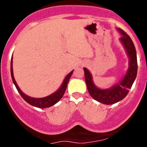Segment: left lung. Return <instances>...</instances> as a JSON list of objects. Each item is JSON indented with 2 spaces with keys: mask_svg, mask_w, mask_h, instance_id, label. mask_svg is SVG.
<instances>
[{
  "mask_svg": "<svg viewBox=\"0 0 147 147\" xmlns=\"http://www.w3.org/2000/svg\"><path fill=\"white\" fill-rule=\"evenodd\" d=\"M117 30L121 34L120 41L124 45L129 57V67L122 80L111 88L107 89H100L94 85L93 77L90 71L86 67L83 68L85 71L87 88L90 95L97 102L105 105H113L125 98L137 76V54L134 43L129 35L127 34L121 28H117Z\"/></svg>",
  "mask_w": 147,
  "mask_h": 147,
  "instance_id": "obj_1",
  "label": "left lung"
}]
</instances>
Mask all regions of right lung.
<instances>
[{
	"label": "right lung",
	"instance_id": "1",
	"mask_svg": "<svg viewBox=\"0 0 147 147\" xmlns=\"http://www.w3.org/2000/svg\"><path fill=\"white\" fill-rule=\"evenodd\" d=\"M73 71H74L70 72L69 74L65 76L64 81H63L62 84L61 85L60 88H59L57 91L53 93L52 94L49 95L48 96L43 97V98H33V97L28 96L26 94H25V93H23L21 90L20 89V88L18 87V84H17L16 81H15V77H14V74H13L12 57H11V76L14 85H15L17 90H18V91L19 92V93L20 94L22 98L25 100L26 102H28L29 105H32L34 107H39V108H45V107H51V106H53V105H54L56 103H57V102H59V100L62 98V97L63 96L65 92L67 83L69 82L70 78H71V75H72L73 74Z\"/></svg>",
	"mask_w": 147,
	"mask_h": 147
}]
</instances>
